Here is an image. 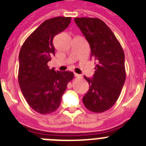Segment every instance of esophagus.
Wrapping results in <instances>:
<instances>
[{"label": "esophagus", "instance_id": "obj_1", "mask_svg": "<svg viewBox=\"0 0 146 146\" xmlns=\"http://www.w3.org/2000/svg\"><path fill=\"white\" fill-rule=\"evenodd\" d=\"M74 76L77 77V78H81L82 76H81V75H79V74H77V73H74Z\"/></svg>", "mask_w": 146, "mask_h": 146}]
</instances>
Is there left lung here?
Masks as SVG:
<instances>
[{
	"label": "left lung",
	"mask_w": 146,
	"mask_h": 146,
	"mask_svg": "<svg viewBox=\"0 0 146 146\" xmlns=\"http://www.w3.org/2000/svg\"><path fill=\"white\" fill-rule=\"evenodd\" d=\"M74 21L89 43L91 59L97 62L93 77L84 76L89 90L82 101L90 111L104 112L115 104L125 82L124 51L102 20L82 17L75 18Z\"/></svg>",
	"instance_id": "1"
}]
</instances>
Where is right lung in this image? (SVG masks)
I'll return each instance as SVG.
<instances>
[{"label":"right lung","mask_w":146,"mask_h":146,"mask_svg":"<svg viewBox=\"0 0 146 146\" xmlns=\"http://www.w3.org/2000/svg\"><path fill=\"white\" fill-rule=\"evenodd\" d=\"M70 21V17L62 16L46 20L20 49V88L28 105L40 114H50L59 107L67 83L73 78V72L55 71L47 64L54 55V36L64 31Z\"/></svg>","instance_id":"1"}]
</instances>
